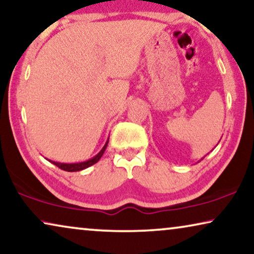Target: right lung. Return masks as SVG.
Listing matches in <instances>:
<instances>
[{
    "instance_id": "add662e5",
    "label": "right lung",
    "mask_w": 254,
    "mask_h": 254,
    "mask_svg": "<svg viewBox=\"0 0 254 254\" xmlns=\"http://www.w3.org/2000/svg\"><path fill=\"white\" fill-rule=\"evenodd\" d=\"M108 141H109V139L106 141V144H105V146H103V147H102L101 151H100L95 156H93L92 159L87 160V161L77 162V163H61V162L51 161V160H48V161L52 162L53 164H55V166H57L59 168H61V169H62V170L71 171V173H72V171H80V170H84V169H86V168L93 166V164L96 163V162L99 161L100 159H101V156L103 155V153H105L106 148H107V145H108Z\"/></svg>"
}]
</instances>
